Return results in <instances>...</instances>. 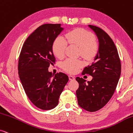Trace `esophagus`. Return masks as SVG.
I'll return each instance as SVG.
<instances>
[{"mask_svg": "<svg viewBox=\"0 0 133 133\" xmlns=\"http://www.w3.org/2000/svg\"><path fill=\"white\" fill-rule=\"evenodd\" d=\"M68 77H69V79H70V81H73L75 80V77L73 76H68Z\"/></svg>", "mask_w": 133, "mask_h": 133, "instance_id": "34e87169", "label": "esophagus"}]
</instances>
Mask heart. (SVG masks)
<instances>
[{"instance_id": "b5f03b06", "label": "heart", "mask_w": 133, "mask_h": 133, "mask_svg": "<svg viewBox=\"0 0 133 133\" xmlns=\"http://www.w3.org/2000/svg\"><path fill=\"white\" fill-rule=\"evenodd\" d=\"M67 42L79 48L80 54L87 60H92L97 54L98 44L92 33L83 29H76L69 32L65 35ZM67 46L66 41L62 37H57L52 44V51L57 57L62 58L65 56ZM83 62L79 59H66L62 63V68L69 73H75L83 66Z\"/></svg>"}]
</instances>
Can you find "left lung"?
<instances>
[{
  "mask_svg": "<svg viewBox=\"0 0 133 133\" xmlns=\"http://www.w3.org/2000/svg\"><path fill=\"white\" fill-rule=\"evenodd\" d=\"M89 27L95 33L99 47L92 65L82 71L83 75L92 76V81L86 83L85 79L77 77L79 85L76 94L81 108L95 112L103 108L112 96L121 74V63L116 46L108 34L98 27Z\"/></svg>",
  "mask_w": 133,
  "mask_h": 133,
  "instance_id": "1",
  "label": "left lung"
}]
</instances>
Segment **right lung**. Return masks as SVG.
I'll use <instances>...</instances> for the list:
<instances>
[{
  "instance_id": "1",
  "label": "right lung",
  "mask_w": 133,
  "mask_h": 133,
  "mask_svg": "<svg viewBox=\"0 0 133 133\" xmlns=\"http://www.w3.org/2000/svg\"><path fill=\"white\" fill-rule=\"evenodd\" d=\"M63 30L60 24L41 25L26 39L19 55L18 73L22 87L31 102L42 110L57 106L68 81L66 74L48 71L56 61L52 44Z\"/></svg>"
}]
</instances>
